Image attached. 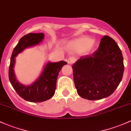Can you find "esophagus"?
<instances>
[{"instance_id": "esophagus-1", "label": "esophagus", "mask_w": 131, "mask_h": 131, "mask_svg": "<svg viewBox=\"0 0 131 131\" xmlns=\"http://www.w3.org/2000/svg\"><path fill=\"white\" fill-rule=\"evenodd\" d=\"M67 62H68V64H73V63L74 62V57H69V58L67 60Z\"/></svg>"}]
</instances>
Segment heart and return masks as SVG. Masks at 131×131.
Masks as SVG:
<instances>
[{
  "label": "heart",
  "mask_w": 131,
  "mask_h": 131,
  "mask_svg": "<svg viewBox=\"0 0 131 131\" xmlns=\"http://www.w3.org/2000/svg\"><path fill=\"white\" fill-rule=\"evenodd\" d=\"M95 46V41L88 37H80L72 40L67 44V47L74 52H89Z\"/></svg>",
  "instance_id": "heart-1"
}]
</instances>
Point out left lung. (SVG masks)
Listing matches in <instances>:
<instances>
[{
    "label": "left lung",
    "instance_id": "left-lung-1",
    "mask_svg": "<svg viewBox=\"0 0 131 131\" xmlns=\"http://www.w3.org/2000/svg\"><path fill=\"white\" fill-rule=\"evenodd\" d=\"M77 94L84 99H104L114 92L123 76V56L113 39L105 36L92 55L83 56L73 64Z\"/></svg>",
    "mask_w": 131,
    "mask_h": 131
}]
</instances>
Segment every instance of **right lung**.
<instances>
[{
    "mask_svg": "<svg viewBox=\"0 0 131 131\" xmlns=\"http://www.w3.org/2000/svg\"><path fill=\"white\" fill-rule=\"evenodd\" d=\"M43 38V33H30L23 36L15 47L11 56L9 69V81L19 96L29 102H41L52 97L59 73L62 67L67 64L64 60L57 62L48 61L43 66L39 76L30 84L25 85L17 81L14 72L15 57L25 49L40 44Z\"/></svg>",
    "mask_w": 131,
    "mask_h": 131,
    "instance_id": "obj_1",
    "label": "right lung"
}]
</instances>
